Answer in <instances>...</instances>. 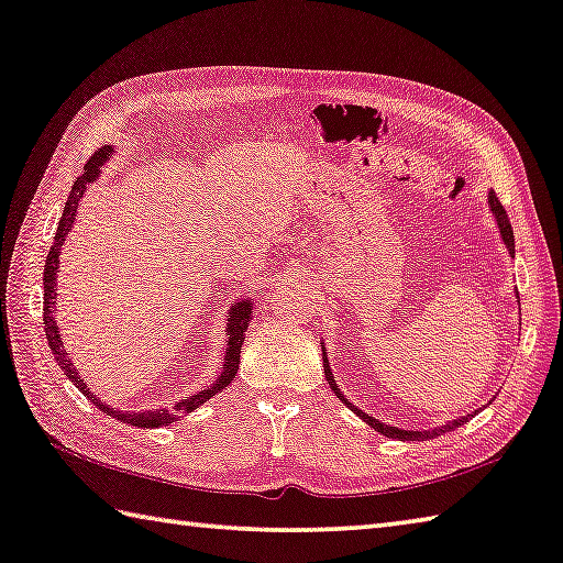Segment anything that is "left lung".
<instances>
[{
	"label": "left lung",
	"instance_id": "1",
	"mask_svg": "<svg viewBox=\"0 0 563 563\" xmlns=\"http://www.w3.org/2000/svg\"><path fill=\"white\" fill-rule=\"evenodd\" d=\"M489 207H493V213H495V219H497V227H499V233H503V239H505V243H507V249H509V253H515V233H512V223H509V217H507V211H505V207L503 203L497 201V197H495V191L489 194ZM324 360V376H327V382H330V386H332V391L336 394V398H342V401L352 408V411H356V416L362 418V421H366L369 423L374 431H379V433H384V435H388V438H401V441H428V438H435V435H443V433H448V431H455L457 426H463L465 421H470V416H465V418H457V421H453V423H448V426H441V428H435V431H401V428H394V426H384L382 421H376V418H372V416H366V413H362L360 408H354L350 401H346V398L342 396V391L340 388H336V384H334V379H332V372H330V364H327V356H322Z\"/></svg>",
	"mask_w": 563,
	"mask_h": 563
}]
</instances>
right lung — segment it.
<instances>
[{"instance_id":"obj_1","label":"right lung","mask_w":563,"mask_h":563,"mask_svg":"<svg viewBox=\"0 0 563 563\" xmlns=\"http://www.w3.org/2000/svg\"><path fill=\"white\" fill-rule=\"evenodd\" d=\"M110 155H112V147L96 150L93 157L86 162L84 175H80L76 179L74 187H70V197H68L66 207H64V217H60V221H58V229H56V236H54V246H51L46 265H44V332H46L48 346H51V352H54L58 366H60V369H64V374L68 376V379L76 384V388H80V394H84L90 404L98 406L103 413L118 418V421H122V423H130V426H137V428H157V426L172 423V421H177V418L191 413L194 408H199L203 401H209L211 396H217L223 386H229L233 379H236L239 360H241V344H243V332L249 330V322H251V300H243V302L233 305L231 317H229L227 360H223L221 376H219L217 384H213V386L203 388V391L194 394V396L181 398V401L177 406H172V408H157V411H142V413L115 411V408L106 406L103 401H100V398H96L93 394H90V388L84 384V379H80L78 372L74 369V364L66 360L64 346H60L58 327H56V320H54V314H51V312H54V305H56V290L54 288H56V271H58L60 246H64L66 233L70 231V223H74V219H76V209H78L80 197H84V191H86L88 184L98 179L100 165H103V162Z\"/></svg>"}]
</instances>
